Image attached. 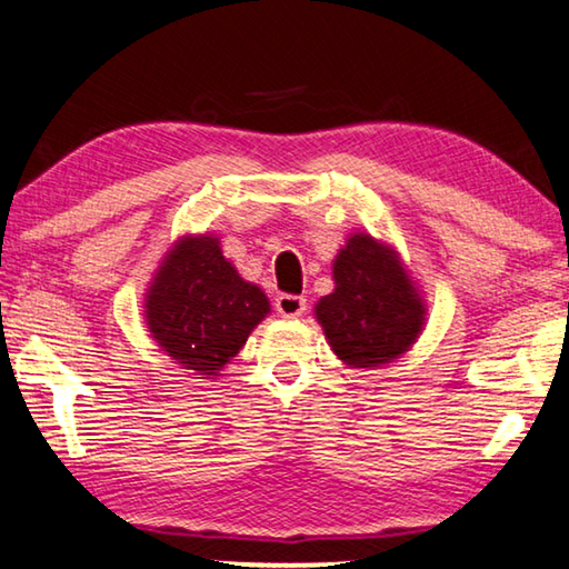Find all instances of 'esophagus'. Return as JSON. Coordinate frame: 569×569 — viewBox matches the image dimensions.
Wrapping results in <instances>:
<instances>
[{"label": "esophagus", "instance_id": "esophagus-1", "mask_svg": "<svg viewBox=\"0 0 569 569\" xmlns=\"http://www.w3.org/2000/svg\"><path fill=\"white\" fill-rule=\"evenodd\" d=\"M276 311L286 316V319H296L306 311V298L303 296H293V293H281L276 298Z\"/></svg>", "mask_w": 569, "mask_h": 569}]
</instances>
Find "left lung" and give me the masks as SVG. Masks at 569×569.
I'll return each mask as SVG.
<instances>
[{
    "instance_id": "8db88e82",
    "label": "left lung",
    "mask_w": 569,
    "mask_h": 569,
    "mask_svg": "<svg viewBox=\"0 0 569 569\" xmlns=\"http://www.w3.org/2000/svg\"><path fill=\"white\" fill-rule=\"evenodd\" d=\"M333 283V293L316 303V319L343 363H389L419 339L427 308L391 246L353 233L336 256Z\"/></svg>"
}]
</instances>
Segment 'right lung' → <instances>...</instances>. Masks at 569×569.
<instances>
[{"instance_id":"obj_1","label":"right lung","mask_w":569,"mask_h":569,"mask_svg":"<svg viewBox=\"0 0 569 569\" xmlns=\"http://www.w3.org/2000/svg\"><path fill=\"white\" fill-rule=\"evenodd\" d=\"M271 313L266 293L238 276L216 236H182L146 296L152 339L182 369L218 377Z\"/></svg>"}]
</instances>
